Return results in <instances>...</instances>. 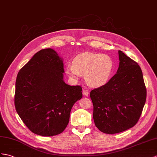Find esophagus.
Masks as SVG:
<instances>
[{
    "instance_id": "34e87169",
    "label": "esophagus",
    "mask_w": 157,
    "mask_h": 157,
    "mask_svg": "<svg viewBox=\"0 0 157 157\" xmlns=\"http://www.w3.org/2000/svg\"><path fill=\"white\" fill-rule=\"evenodd\" d=\"M82 94H83L84 96H88V95H89V92L88 90H83Z\"/></svg>"
}]
</instances>
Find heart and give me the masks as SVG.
<instances>
[{
	"label": "heart",
	"instance_id": "b5f03b06",
	"mask_svg": "<svg viewBox=\"0 0 157 157\" xmlns=\"http://www.w3.org/2000/svg\"><path fill=\"white\" fill-rule=\"evenodd\" d=\"M114 67V61L110 56L87 52L75 57L72 64L65 66V72L72 80H77L84 75L88 85L97 87L109 81Z\"/></svg>",
	"mask_w": 157,
	"mask_h": 157
}]
</instances>
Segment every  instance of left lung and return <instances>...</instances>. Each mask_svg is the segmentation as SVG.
<instances>
[{
	"label": "left lung",
	"instance_id": "1",
	"mask_svg": "<svg viewBox=\"0 0 157 157\" xmlns=\"http://www.w3.org/2000/svg\"><path fill=\"white\" fill-rule=\"evenodd\" d=\"M118 56L117 73L90 93L94 124L106 134L121 132L134 127L146 102L147 89L140 67L121 51Z\"/></svg>",
	"mask_w": 157,
	"mask_h": 157
}]
</instances>
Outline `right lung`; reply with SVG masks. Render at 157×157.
I'll use <instances>...</instances> for the list:
<instances>
[{
  "mask_svg": "<svg viewBox=\"0 0 157 157\" xmlns=\"http://www.w3.org/2000/svg\"><path fill=\"white\" fill-rule=\"evenodd\" d=\"M64 72L63 60L54 50L46 48L36 52L17 75L15 108L25 124L38 135L63 132L72 106L82 97L81 86L64 82Z\"/></svg>",
  "mask_w": 157,
  "mask_h": 157,
  "instance_id": "obj_1",
  "label": "right lung"
}]
</instances>
